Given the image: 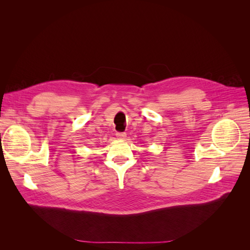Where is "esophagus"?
Listing matches in <instances>:
<instances>
[{
  "label": "esophagus",
  "mask_w": 250,
  "mask_h": 250,
  "mask_svg": "<svg viewBox=\"0 0 250 250\" xmlns=\"http://www.w3.org/2000/svg\"><path fill=\"white\" fill-rule=\"evenodd\" d=\"M116 135L119 139H125L126 138V132H116Z\"/></svg>",
  "instance_id": "34e87169"
}]
</instances>
